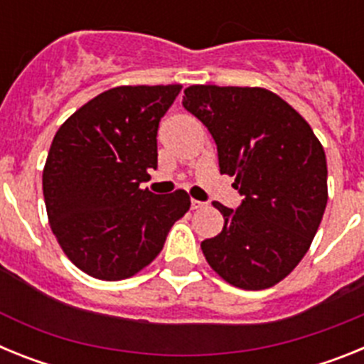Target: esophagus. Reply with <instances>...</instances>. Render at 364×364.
Masks as SVG:
<instances>
[{"mask_svg":"<svg viewBox=\"0 0 364 364\" xmlns=\"http://www.w3.org/2000/svg\"><path fill=\"white\" fill-rule=\"evenodd\" d=\"M202 208H205V202L191 200V210H202Z\"/></svg>","mask_w":364,"mask_h":364,"instance_id":"34e87169","label":"esophagus"}]
</instances>
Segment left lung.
I'll return each instance as SVG.
<instances>
[{"label": "left lung", "mask_w": 364, "mask_h": 364, "mask_svg": "<svg viewBox=\"0 0 364 364\" xmlns=\"http://www.w3.org/2000/svg\"><path fill=\"white\" fill-rule=\"evenodd\" d=\"M182 105L208 127L222 175L244 197L213 205L224 228L202 240L208 264L230 284L264 290L306 255L328 200L326 156L308 122L260 87L191 85Z\"/></svg>", "instance_id": "left-lung-1"}]
</instances>
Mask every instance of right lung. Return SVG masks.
<instances>
[{"label": "right lung", "instance_id": "right-lung-1", "mask_svg": "<svg viewBox=\"0 0 364 364\" xmlns=\"http://www.w3.org/2000/svg\"><path fill=\"white\" fill-rule=\"evenodd\" d=\"M182 85H122L58 129L43 169L50 230L76 268L102 281L138 273L162 252L191 200L140 189L156 169V134Z\"/></svg>", "mask_w": 364, "mask_h": 364}]
</instances>
